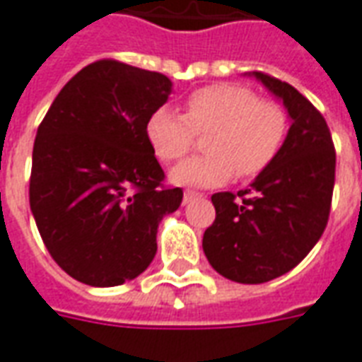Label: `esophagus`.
I'll return each instance as SVG.
<instances>
[{
  "instance_id": "34e87169",
  "label": "esophagus",
  "mask_w": 362,
  "mask_h": 362,
  "mask_svg": "<svg viewBox=\"0 0 362 362\" xmlns=\"http://www.w3.org/2000/svg\"><path fill=\"white\" fill-rule=\"evenodd\" d=\"M199 197H202V194L197 193V191H185V193H183V204H189V202L194 201V199H199Z\"/></svg>"
}]
</instances>
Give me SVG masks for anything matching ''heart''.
Returning a JSON list of instances; mask_svg holds the SVG:
<instances>
[{"instance_id":"b5f03b06","label":"heart","mask_w":362,"mask_h":362,"mask_svg":"<svg viewBox=\"0 0 362 362\" xmlns=\"http://www.w3.org/2000/svg\"><path fill=\"white\" fill-rule=\"evenodd\" d=\"M209 152L177 163L171 183L212 187L238 175L255 177L273 163L286 138L288 119L279 103L261 101L251 89L234 83L202 87L187 99V112L158 107L148 117L146 138L161 161L179 160L206 132Z\"/></svg>"}]
</instances>
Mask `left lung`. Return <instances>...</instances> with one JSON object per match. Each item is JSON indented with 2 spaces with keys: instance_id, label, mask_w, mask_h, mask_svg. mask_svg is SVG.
Instances as JSON below:
<instances>
[{
  "instance_id": "obj_1",
  "label": "left lung",
  "mask_w": 362,
  "mask_h": 362,
  "mask_svg": "<svg viewBox=\"0 0 362 362\" xmlns=\"http://www.w3.org/2000/svg\"><path fill=\"white\" fill-rule=\"evenodd\" d=\"M286 109L291 128L273 163L247 189L212 194L216 218L202 235L212 269L259 284L288 273L322 238L329 218L335 150L325 119L288 83L247 71Z\"/></svg>"
}]
</instances>
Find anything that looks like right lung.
<instances>
[{"mask_svg": "<svg viewBox=\"0 0 362 362\" xmlns=\"http://www.w3.org/2000/svg\"><path fill=\"white\" fill-rule=\"evenodd\" d=\"M171 91L163 74L99 60L62 87L38 127L30 212L54 261L79 283L117 286L144 273L160 222L183 201L179 187H160L146 138Z\"/></svg>", "mask_w": 362, "mask_h": 362, "instance_id": "obj_1", "label": "right lung"}]
</instances>
